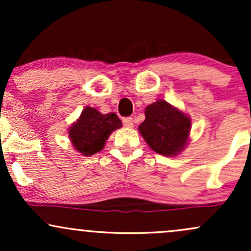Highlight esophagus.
Listing matches in <instances>:
<instances>
[{"label": "esophagus", "mask_w": 251, "mask_h": 251, "mask_svg": "<svg viewBox=\"0 0 251 251\" xmlns=\"http://www.w3.org/2000/svg\"><path fill=\"white\" fill-rule=\"evenodd\" d=\"M123 124H124V126H126V127H133V118H131V117L124 118Z\"/></svg>", "instance_id": "esophagus-1"}]
</instances>
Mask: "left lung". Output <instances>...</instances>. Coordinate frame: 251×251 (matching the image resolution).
<instances>
[{
	"label": "left lung",
	"instance_id": "obj_1",
	"mask_svg": "<svg viewBox=\"0 0 251 251\" xmlns=\"http://www.w3.org/2000/svg\"><path fill=\"white\" fill-rule=\"evenodd\" d=\"M138 129L154 152L174 157L188 144L191 119L165 100H158L145 108V120Z\"/></svg>",
	"mask_w": 251,
	"mask_h": 251
}]
</instances>
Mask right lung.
Masks as SVG:
<instances>
[{
	"label": "right lung",
	"mask_w": 251,
	"mask_h": 251,
	"mask_svg": "<svg viewBox=\"0 0 251 251\" xmlns=\"http://www.w3.org/2000/svg\"><path fill=\"white\" fill-rule=\"evenodd\" d=\"M122 126V120L116 113L101 114L98 109L87 106L71 126L68 134L77 152L92 155L101 151L109 134Z\"/></svg>",
	"instance_id": "1"
}]
</instances>
